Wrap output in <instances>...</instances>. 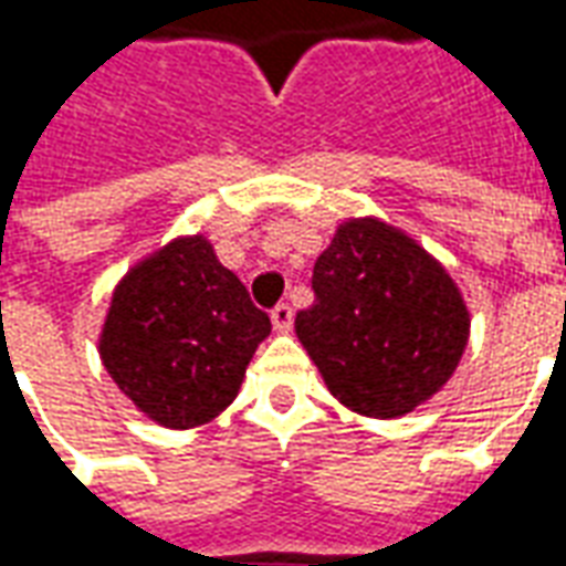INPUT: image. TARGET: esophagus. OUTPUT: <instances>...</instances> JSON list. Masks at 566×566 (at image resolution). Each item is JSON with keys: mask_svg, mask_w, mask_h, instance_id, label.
Here are the masks:
<instances>
[{"mask_svg": "<svg viewBox=\"0 0 566 566\" xmlns=\"http://www.w3.org/2000/svg\"><path fill=\"white\" fill-rule=\"evenodd\" d=\"M272 327H275V333H291V327H294V308L287 306V303H279V306L272 308Z\"/></svg>", "mask_w": 566, "mask_h": 566, "instance_id": "1", "label": "esophagus"}]
</instances>
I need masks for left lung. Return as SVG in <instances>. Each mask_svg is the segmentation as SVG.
<instances>
[{
    "mask_svg": "<svg viewBox=\"0 0 566 566\" xmlns=\"http://www.w3.org/2000/svg\"><path fill=\"white\" fill-rule=\"evenodd\" d=\"M312 291L296 336L327 391L357 416H409L442 391L470 343V308L449 270L373 214L336 227Z\"/></svg>",
    "mask_w": 566,
    "mask_h": 566,
    "instance_id": "1",
    "label": "left lung"
}]
</instances>
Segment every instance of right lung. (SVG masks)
<instances>
[{"label":"right lung","instance_id":"right-lung-1","mask_svg":"<svg viewBox=\"0 0 566 566\" xmlns=\"http://www.w3.org/2000/svg\"><path fill=\"white\" fill-rule=\"evenodd\" d=\"M270 318L202 233L175 235L115 284L99 360L154 424L190 430L233 403Z\"/></svg>","mask_w":566,"mask_h":566}]
</instances>
